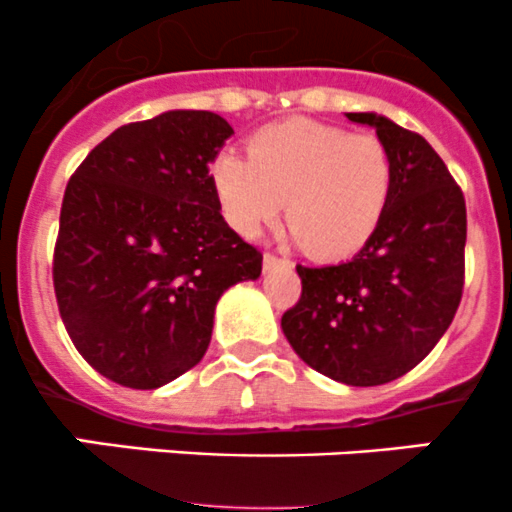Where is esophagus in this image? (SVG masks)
I'll return each mask as SVG.
<instances>
[{
    "instance_id": "1",
    "label": "esophagus",
    "mask_w": 512,
    "mask_h": 512,
    "mask_svg": "<svg viewBox=\"0 0 512 512\" xmlns=\"http://www.w3.org/2000/svg\"><path fill=\"white\" fill-rule=\"evenodd\" d=\"M262 265H265V270H272V267H277V265H289V260H285V257H277L275 252H265V257H262Z\"/></svg>"
}]
</instances>
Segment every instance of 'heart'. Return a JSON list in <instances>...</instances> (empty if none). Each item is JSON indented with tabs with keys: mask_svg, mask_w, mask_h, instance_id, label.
Listing matches in <instances>:
<instances>
[{
	"mask_svg": "<svg viewBox=\"0 0 512 512\" xmlns=\"http://www.w3.org/2000/svg\"><path fill=\"white\" fill-rule=\"evenodd\" d=\"M210 183L232 230L255 237L280 218L317 260L361 250L379 227L394 188V158L379 136L289 118L260 128L247 158L220 153Z\"/></svg>",
	"mask_w": 512,
	"mask_h": 512,
	"instance_id": "heart-1",
	"label": "heart"
}]
</instances>
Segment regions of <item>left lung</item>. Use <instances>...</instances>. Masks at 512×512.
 <instances>
[{
	"instance_id": "obj_1",
	"label": "left lung",
	"mask_w": 512,
	"mask_h": 512,
	"mask_svg": "<svg viewBox=\"0 0 512 512\" xmlns=\"http://www.w3.org/2000/svg\"><path fill=\"white\" fill-rule=\"evenodd\" d=\"M394 188L374 235L347 262L297 265L302 294L282 314L292 349L319 374L379 386L423 361L451 327L466 282V200L423 136L376 113Z\"/></svg>"
}]
</instances>
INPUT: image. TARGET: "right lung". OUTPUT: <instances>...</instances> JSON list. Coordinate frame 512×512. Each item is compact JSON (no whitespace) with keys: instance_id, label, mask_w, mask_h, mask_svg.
Masks as SVG:
<instances>
[{"instance_id":"add662e5","label":"right lung","mask_w":512,"mask_h":512,"mask_svg":"<svg viewBox=\"0 0 512 512\" xmlns=\"http://www.w3.org/2000/svg\"><path fill=\"white\" fill-rule=\"evenodd\" d=\"M232 136L210 111L126 123L66 185L54 292L71 342L128 389H158L203 359L215 304L257 280L262 252L220 215L210 163Z\"/></svg>"}]
</instances>
